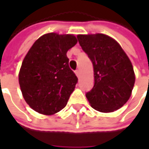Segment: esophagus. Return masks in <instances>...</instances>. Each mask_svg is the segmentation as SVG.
<instances>
[{"label": "esophagus", "mask_w": 149, "mask_h": 149, "mask_svg": "<svg viewBox=\"0 0 149 149\" xmlns=\"http://www.w3.org/2000/svg\"><path fill=\"white\" fill-rule=\"evenodd\" d=\"M75 74L77 75V77H79V76H80V71H79V70H75Z\"/></svg>", "instance_id": "34e87169"}]
</instances>
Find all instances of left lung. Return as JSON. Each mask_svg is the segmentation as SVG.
I'll use <instances>...</instances> for the list:
<instances>
[{
  "label": "left lung",
  "instance_id": "8db88e82",
  "mask_svg": "<svg viewBox=\"0 0 149 149\" xmlns=\"http://www.w3.org/2000/svg\"><path fill=\"white\" fill-rule=\"evenodd\" d=\"M77 39L94 66L95 84L85 95L91 107L103 113L120 109L130 98L135 82L129 57L109 36L78 35Z\"/></svg>",
  "mask_w": 149,
  "mask_h": 149
}]
</instances>
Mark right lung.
<instances>
[{"label": "right lung", "mask_w": 149, "mask_h": 149, "mask_svg": "<svg viewBox=\"0 0 149 149\" xmlns=\"http://www.w3.org/2000/svg\"><path fill=\"white\" fill-rule=\"evenodd\" d=\"M76 43L74 35L48 33L39 38L26 54L19 84L26 102L35 111L51 115L66 106L78 82L66 53Z\"/></svg>", "instance_id": "right-lung-1"}]
</instances>
